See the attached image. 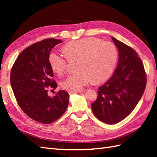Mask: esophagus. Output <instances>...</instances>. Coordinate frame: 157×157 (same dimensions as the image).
I'll return each instance as SVG.
<instances>
[{"label":"esophagus","instance_id":"34e87169","mask_svg":"<svg viewBox=\"0 0 157 157\" xmlns=\"http://www.w3.org/2000/svg\"><path fill=\"white\" fill-rule=\"evenodd\" d=\"M83 92L82 90H80V91H75V92L69 90V91H68V93H69V94H78V93H81V92Z\"/></svg>","mask_w":157,"mask_h":157}]
</instances>
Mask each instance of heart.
I'll return each instance as SVG.
<instances>
[{"label": "heart", "instance_id": "b5f03b06", "mask_svg": "<svg viewBox=\"0 0 157 157\" xmlns=\"http://www.w3.org/2000/svg\"><path fill=\"white\" fill-rule=\"evenodd\" d=\"M69 60L78 59V72L69 75L61 83L62 87L70 91H80L93 82L99 83L110 78L117 62L115 46L96 38H85L70 42L63 47ZM48 62L52 71L61 75L67 68V60L63 55L51 52Z\"/></svg>", "mask_w": 157, "mask_h": 157}]
</instances>
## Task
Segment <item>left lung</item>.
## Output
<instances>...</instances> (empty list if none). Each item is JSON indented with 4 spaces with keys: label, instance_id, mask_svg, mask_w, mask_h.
<instances>
[{
    "label": "left lung",
    "instance_id": "left-lung-1",
    "mask_svg": "<svg viewBox=\"0 0 157 157\" xmlns=\"http://www.w3.org/2000/svg\"><path fill=\"white\" fill-rule=\"evenodd\" d=\"M117 48L119 60L113 75L100 86L94 115L107 124H116L126 118L144 94L146 76L141 59L134 49L112 37Z\"/></svg>",
    "mask_w": 157,
    "mask_h": 157
}]
</instances>
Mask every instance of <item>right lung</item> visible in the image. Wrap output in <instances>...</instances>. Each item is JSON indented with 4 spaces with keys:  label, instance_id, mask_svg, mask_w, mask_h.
Instances as JSON below:
<instances>
[{
    "label": "right lung",
    "instance_id": "right-lung-1",
    "mask_svg": "<svg viewBox=\"0 0 157 157\" xmlns=\"http://www.w3.org/2000/svg\"><path fill=\"white\" fill-rule=\"evenodd\" d=\"M61 40L48 38L28 46L20 53L11 72V85L18 105L35 121L49 124L61 117L69 105V94L60 90L48 95L47 88L56 89L48 56Z\"/></svg>",
    "mask_w": 157,
    "mask_h": 157
}]
</instances>
